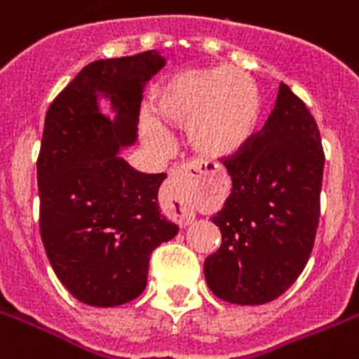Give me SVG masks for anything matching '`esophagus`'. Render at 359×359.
Here are the masks:
<instances>
[{
  "label": "esophagus",
  "instance_id": "34e87169",
  "mask_svg": "<svg viewBox=\"0 0 359 359\" xmlns=\"http://www.w3.org/2000/svg\"><path fill=\"white\" fill-rule=\"evenodd\" d=\"M205 173L203 165L197 162H186L171 170L165 194L170 201L171 214L180 226L189 225L194 219V206L189 203V191L205 177Z\"/></svg>",
  "mask_w": 359,
  "mask_h": 359
}]
</instances>
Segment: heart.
<instances>
[{
    "mask_svg": "<svg viewBox=\"0 0 359 359\" xmlns=\"http://www.w3.org/2000/svg\"><path fill=\"white\" fill-rule=\"evenodd\" d=\"M164 123L189 127L195 151L210 160H230L245 149L262 116L255 83L232 68L182 72L165 81L153 99ZM142 130L153 145H165L170 133L158 119L142 116Z\"/></svg>",
    "mask_w": 359,
    "mask_h": 359,
    "instance_id": "b5f03b06",
    "label": "heart"
}]
</instances>
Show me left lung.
<instances>
[{"label": "left lung", "mask_w": 359, "mask_h": 359, "mask_svg": "<svg viewBox=\"0 0 359 359\" xmlns=\"http://www.w3.org/2000/svg\"><path fill=\"white\" fill-rule=\"evenodd\" d=\"M223 164L232 194L212 217L221 245L205 260L206 284L232 304H265L299 278L313 249L325 168L319 127L282 83L264 129Z\"/></svg>", "instance_id": "left-lung-1"}]
</instances>
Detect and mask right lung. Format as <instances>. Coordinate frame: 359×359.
<instances>
[{
    "label": "right lung",
    "mask_w": 359,
    "mask_h": 359,
    "mask_svg": "<svg viewBox=\"0 0 359 359\" xmlns=\"http://www.w3.org/2000/svg\"><path fill=\"white\" fill-rule=\"evenodd\" d=\"M165 64L154 51L95 60L53 99L36 160L40 236L62 285L88 306L134 301L149 258L179 226L160 214L165 173L133 170L119 149L136 140L142 88ZM118 116L97 110V94Z\"/></svg>",
    "instance_id": "right-lung-1"
}]
</instances>
